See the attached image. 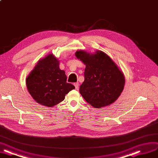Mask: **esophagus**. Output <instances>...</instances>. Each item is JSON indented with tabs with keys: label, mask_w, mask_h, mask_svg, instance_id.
I'll use <instances>...</instances> for the list:
<instances>
[{
	"label": "esophagus",
	"mask_w": 158,
	"mask_h": 158,
	"mask_svg": "<svg viewBox=\"0 0 158 158\" xmlns=\"http://www.w3.org/2000/svg\"><path fill=\"white\" fill-rule=\"evenodd\" d=\"M74 86H75L76 89L78 90V88H79V84H78V83H74Z\"/></svg>",
	"instance_id": "1"
}]
</instances>
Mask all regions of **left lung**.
<instances>
[{
  "label": "left lung",
  "instance_id": "obj_1",
  "mask_svg": "<svg viewBox=\"0 0 158 158\" xmlns=\"http://www.w3.org/2000/svg\"><path fill=\"white\" fill-rule=\"evenodd\" d=\"M75 55L85 64L84 81L79 89L85 101L99 108L117 100L123 89L125 78L111 58L101 51L89 54L80 50Z\"/></svg>",
  "mask_w": 158,
  "mask_h": 158
}]
</instances>
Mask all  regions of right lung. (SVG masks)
Segmentation results:
<instances>
[{
    "label": "right lung",
    "mask_w": 158,
    "mask_h": 158,
    "mask_svg": "<svg viewBox=\"0 0 158 158\" xmlns=\"http://www.w3.org/2000/svg\"><path fill=\"white\" fill-rule=\"evenodd\" d=\"M58 59L50 54L41 59L26 79L32 97L40 105L52 107L64 99L75 87L67 82V76L59 67Z\"/></svg>",
    "instance_id": "add662e5"
}]
</instances>
